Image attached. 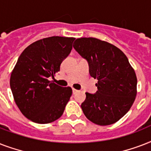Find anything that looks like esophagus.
I'll use <instances>...</instances> for the list:
<instances>
[{"label":"esophagus","instance_id":"34e87169","mask_svg":"<svg viewBox=\"0 0 151 151\" xmlns=\"http://www.w3.org/2000/svg\"><path fill=\"white\" fill-rule=\"evenodd\" d=\"M72 91H73V94H76V93L78 92V90L75 89V88H73V89H72Z\"/></svg>","mask_w":151,"mask_h":151}]
</instances>
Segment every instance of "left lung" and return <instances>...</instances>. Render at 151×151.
Wrapping results in <instances>:
<instances>
[{
  "instance_id": "8db88e82",
  "label": "left lung",
  "mask_w": 151,
  "mask_h": 151,
  "mask_svg": "<svg viewBox=\"0 0 151 151\" xmlns=\"http://www.w3.org/2000/svg\"><path fill=\"white\" fill-rule=\"evenodd\" d=\"M73 48L87 60L91 77L98 80L97 92H86L81 109L88 119L99 125L119 121L133 104L137 78L124 52L94 37L78 38Z\"/></svg>"
}]
</instances>
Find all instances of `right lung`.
Returning a JSON list of instances; mask_svg holds the SVG:
<instances>
[{
	"instance_id": "obj_1",
	"label": "right lung",
	"mask_w": 151,
	"mask_h": 151,
	"mask_svg": "<svg viewBox=\"0 0 151 151\" xmlns=\"http://www.w3.org/2000/svg\"><path fill=\"white\" fill-rule=\"evenodd\" d=\"M74 37L54 36L29 45L18 59L10 78V87L18 107L25 117L48 124L61 117L72 95L70 87L49 81L72 50Z\"/></svg>"
}]
</instances>
